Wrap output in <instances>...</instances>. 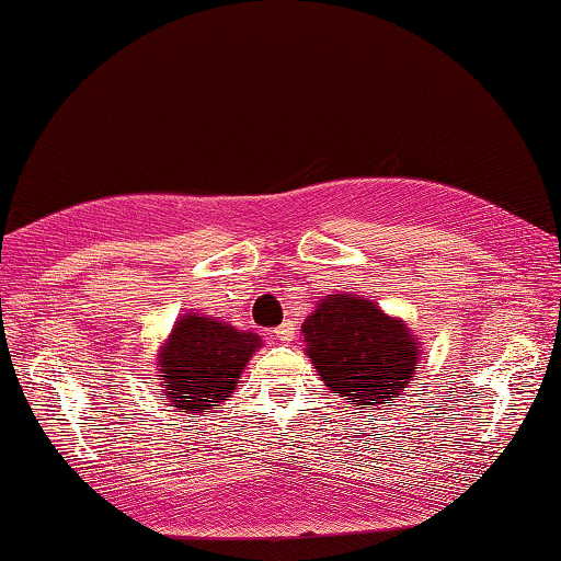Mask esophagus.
<instances>
[{
	"instance_id": "obj_1",
	"label": "esophagus",
	"mask_w": 561,
	"mask_h": 561,
	"mask_svg": "<svg viewBox=\"0 0 561 561\" xmlns=\"http://www.w3.org/2000/svg\"><path fill=\"white\" fill-rule=\"evenodd\" d=\"M274 337L282 340V342H289L295 340V322H282L277 330H274Z\"/></svg>"
}]
</instances>
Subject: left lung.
Masks as SVG:
<instances>
[{"label":"left lung","instance_id":"obj_1","mask_svg":"<svg viewBox=\"0 0 561 561\" xmlns=\"http://www.w3.org/2000/svg\"><path fill=\"white\" fill-rule=\"evenodd\" d=\"M305 355L347 405L373 411L415 378L421 337L373 299L328 295L302 322Z\"/></svg>","mask_w":561,"mask_h":561}]
</instances>
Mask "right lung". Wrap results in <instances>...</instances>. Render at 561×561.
<instances>
[{"label": "right lung", "mask_w": 561, "mask_h": 561, "mask_svg": "<svg viewBox=\"0 0 561 561\" xmlns=\"http://www.w3.org/2000/svg\"><path fill=\"white\" fill-rule=\"evenodd\" d=\"M259 347L262 337L256 332L237 330L208 314H181L156 355L158 396L188 417L211 413L214 405L233 396Z\"/></svg>", "instance_id": "right-lung-1"}]
</instances>
